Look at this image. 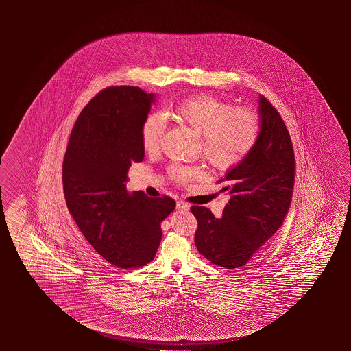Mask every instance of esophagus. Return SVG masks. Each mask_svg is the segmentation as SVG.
<instances>
[{"mask_svg": "<svg viewBox=\"0 0 351 351\" xmlns=\"http://www.w3.org/2000/svg\"><path fill=\"white\" fill-rule=\"evenodd\" d=\"M176 208H178V210H187L189 209V204H187V202L178 199L176 202Z\"/></svg>", "mask_w": 351, "mask_h": 351, "instance_id": "obj_1", "label": "esophagus"}]
</instances>
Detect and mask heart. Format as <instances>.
<instances>
[{"instance_id":"b5f03b06","label":"heart","mask_w":351,"mask_h":351,"mask_svg":"<svg viewBox=\"0 0 351 351\" xmlns=\"http://www.w3.org/2000/svg\"><path fill=\"white\" fill-rule=\"evenodd\" d=\"M167 114L180 125L199 134L202 154L213 167L225 171L239 165L257 143L261 132L259 115L253 109L232 105L209 94L195 95L173 105ZM167 120L152 112L141 127L144 150L156 153L160 148ZM169 175L180 182H191L201 176L197 167L173 164Z\"/></svg>"}]
</instances>
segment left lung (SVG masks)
Returning <instances> with one entry per match:
<instances>
[{
	"label": "left lung",
	"mask_w": 351,
	"mask_h": 351,
	"mask_svg": "<svg viewBox=\"0 0 351 351\" xmlns=\"http://www.w3.org/2000/svg\"><path fill=\"white\" fill-rule=\"evenodd\" d=\"M261 132L243 160L219 184L231 195L221 218L192 206L195 247L213 265L235 269L246 265L276 234L293 199L295 154L287 126L269 100L259 98Z\"/></svg>",
	"instance_id": "1"
}]
</instances>
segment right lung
<instances>
[{"mask_svg": "<svg viewBox=\"0 0 351 351\" xmlns=\"http://www.w3.org/2000/svg\"><path fill=\"white\" fill-rule=\"evenodd\" d=\"M153 94L138 86L105 88L86 104L72 128L62 165L71 215L97 252L122 269L149 263L161 240V221L176 206L126 190L128 169L141 162V127Z\"/></svg>", "mask_w": 351, "mask_h": 351, "instance_id": "right-lung-1", "label": "right lung"}]
</instances>
